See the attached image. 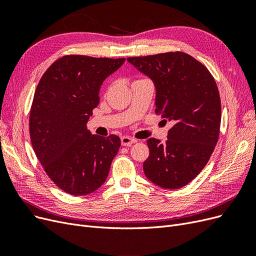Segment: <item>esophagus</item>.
Returning <instances> with one entry per match:
<instances>
[{"instance_id": "1", "label": "esophagus", "mask_w": 256, "mask_h": 256, "mask_svg": "<svg viewBox=\"0 0 256 256\" xmlns=\"http://www.w3.org/2000/svg\"><path fill=\"white\" fill-rule=\"evenodd\" d=\"M120 142H122V146H130V145H132L134 143H136V140L134 138H131V136H124L120 138Z\"/></svg>"}]
</instances>
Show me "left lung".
Here are the masks:
<instances>
[{
  "label": "left lung",
  "mask_w": 256,
  "mask_h": 256,
  "mask_svg": "<svg viewBox=\"0 0 256 256\" xmlns=\"http://www.w3.org/2000/svg\"><path fill=\"white\" fill-rule=\"evenodd\" d=\"M127 60L152 81L156 113L173 122L164 144L147 140L144 174L164 189L182 188L204 168L218 142L221 102L216 81L203 64L184 52Z\"/></svg>",
  "instance_id": "1"
}]
</instances>
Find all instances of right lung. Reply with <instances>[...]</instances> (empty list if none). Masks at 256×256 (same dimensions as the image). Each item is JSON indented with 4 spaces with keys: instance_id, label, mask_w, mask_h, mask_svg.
Here are the masks:
<instances>
[{
    "instance_id": "right-lung-1",
    "label": "right lung",
    "mask_w": 256,
    "mask_h": 256,
    "mask_svg": "<svg viewBox=\"0 0 256 256\" xmlns=\"http://www.w3.org/2000/svg\"><path fill=\"white\" fill-rule=\"evenodd\" d=\"M125 58L66 56L47 69L37 85L30 136L46 173L72 196H86L106 182L120 140L92 134L86 124L99 104L104 81Z\"/></svg>"
}]
</instances>
